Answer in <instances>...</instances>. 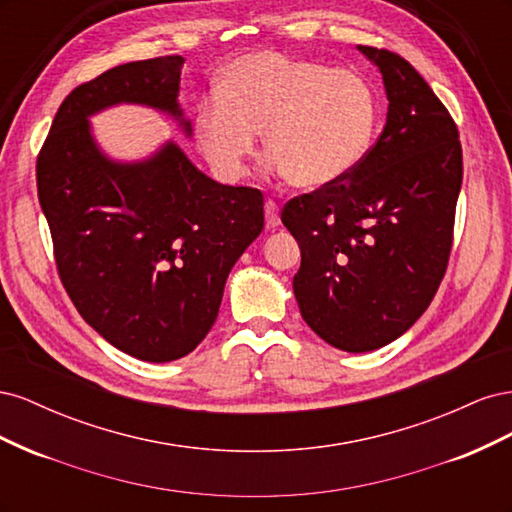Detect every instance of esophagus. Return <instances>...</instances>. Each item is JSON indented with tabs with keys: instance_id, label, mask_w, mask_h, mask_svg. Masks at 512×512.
Wrapping results in <instances>:
<instances>
[{
	"instance_id": "esophagus-1",
	"label": "esophagus",
	"mask_w": 512,
	"mask_h": 512,
	"mask_svg": "<svg viewBox=\"0 0 512 512\" xmlns=\"http://www.w3.org/2000/svg\"><path fill=\"white\" fill-rule=\"evenodd\" d=\"M265 222H267V228L280 226V207H277L275 200H267L265 203Z\"/></svg>"
}]
</instances>
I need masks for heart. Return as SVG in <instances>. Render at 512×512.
<instances>
[{
    "instance_id": "b5f03b06",
    "label": "heart",
    "mask_w": 512,
    "mask_h": 512,
    "mask_svg": "<svg viewBox=\"0 0 512 512\" xmlns=\"http://www.w3.org/2000/svg\"><path fill=\"white\" fill-rule=\"evenodd\" d=\"M198 106V149L232 181L262 147L284 179L303 190L337 183L361 164L378 123V96L361 74L282 53L232 61Z\"/></svg>"
}]
</instances>
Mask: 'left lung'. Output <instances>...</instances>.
<instances>
[{"label": "left lung", "mask_w": 512, "mask_h": 512, "mask_svg": "<svg viewBox=\"0 0 512 512\" xmlns=\"http://www.w3.org/2000/svg\"><path fill=\"white\" fill-rule=\"evenodd\" d=\"M382 72L384 130L337 183L290 198L303 320L346 352L391 344L436 297L453 247L463 158L451 113L408 61L359 46Z\"/></svg>", "instance_id": "obj_1"}]
</instances>
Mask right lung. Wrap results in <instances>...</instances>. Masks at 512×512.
<instances>
[{
	"mask_svg": "<svg viewBox=\"0 0 512 512\" xmlns=\"http://www.w3.org/2000/svg\"><path fill=\"white\" fill-rule=\"evenodd\" d=\"M181 55L130 61L74 87L38 153L36 183L59 280L108 344L168 363L203 342L230 269L265 226L262 192L209 179L175 145L121 164L87 117L130 102L192 132L177 102Z\"/></svg>",
	"mask_w": 512,
	"mask_h": 512,
	"instance_id": "1",
	"label": "right lung"
}]
</instances>
